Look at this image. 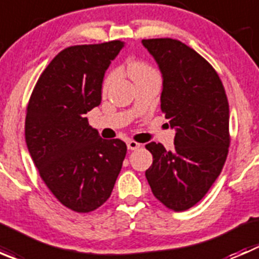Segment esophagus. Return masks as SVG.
Returning a JSON list of instances; mask_svg holds the SVG:
<instances>
[{"mask_svg":"<svg viewBox=\"0 0 259 259\" xmlns=\"http://www.w3.org/2000/svg\"><path fill=\"white\" fill-rule=\"evenodd\" d=\"M126 145H127V149H129V150H137L138 148H140L139 143L134 142V140H127Z\"/></svg>","mask_w":259,"mask_h":259,"instance_id":"34e87169","label":"esophagus"}]
</instances>
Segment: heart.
Masks as SVG:
<instances>
[{"mask_svg":"<svg viewBox=\"0 0 259 259\" xmlns=\"http://www.w3.org/2000/svg\"><path fill=\"white\" fill-rule=\"evenodd\" d=\"M126 69L133 80H137V79H140V77H145V76H156V75H158V72L155 71V69H154L151 65H149L148 62L143 61V60H137V59L130 60V61H127L126 64ZM115 76H116V72L113 71L105 77V80H104V83H103L104 91L108 90L109 86L113 83V81L115 80Z\"/></svg>","mask_w":259,"mask_h":259,"instance_id":"b5f03b06","label":"heart"}]
</instances>
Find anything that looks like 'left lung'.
<instances>
[{
    "mask_svg": "<svg viewBox=\"0 0 259 259\" xmlns=\"http://www.w3.org/2000/svg\"><path fill=\"white\" fill-rule=\"evenodd\" d=\"M143 45L163 74L160 108L177 130L173 151L160 143L145 145L153 155L145 177L159 202L187 210L207 194L226 163L228 99L213 66L189 46L174 38H149Z\"/></svg>",
    "mask_w": 259,
    "mask_h": 259,
    "instance_id": "obj_1",
    "label": "left lung"
}]
</instances>
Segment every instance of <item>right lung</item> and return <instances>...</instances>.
Wrapping results in <instances>:
<instances>
[{
  "label": "right lung",
  "mask_w": 259,
  "mask_h": 259,
  "mask_svg": "<svg viewBox=\"0 0 259 259\" xmlns=\"http://www.w3.org/2000/svg\"><path fill=\"white\" fill-rule=\"evenodd\" d=\"M119 40L62 50L44 70L28 100L25 139L41 179L57 200L90 213L111 195L126 155L120 139L105 140L85 114L101 103V83Z\"/></svg>",
  "instance_id": "right-lung-1"
}]
</instances>
